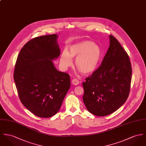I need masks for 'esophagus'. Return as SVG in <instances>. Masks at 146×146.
<instances>
[{"label": "esophagus", "mask_w": 146, "mask_h": 146, "mask_svg": "<svg viewBox=\"0 0 146 146\" xmlns=\"http://www.w3.org/2000/svg\"><path fill=\"white\" fill-rule=\"evenodd\" d=\"M72 84H73V85H74V86H77V85H78L79 82V81L77 79H73L72 80Z\"/></svg>", "instance_id": "34e87169"}]
</instances>
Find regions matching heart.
Here are the masks:
<instances>
[{
	"mask_svg": "<svg viewBox=\"0 0 146 146\" xmlns=\"http://www.w3.org/2000/svg\"><path fill=\"white\" fill-rule=\"evenodd\" d=\"M68 52L64 50L60 57V64L64 69L71 67L72 58L76 59V66L83 74L92 73L101 60L102 51L99 45L88 40H79L69 46Z\"/></svg>",
	"mask_w": 146,
	"mask_h": 146,
	"instance_id": "b5f03b06",
	"label": "heart"
}]
</instances>
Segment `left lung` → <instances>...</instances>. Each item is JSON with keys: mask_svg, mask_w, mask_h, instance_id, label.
<instances>
[{"mask_svg": "<svg viewBox=\"0 0 146 146\" xmlns=\"http://www.w3.org/2000/svg\"><path fill=\"white\" fill-rule=\"evenodd\" d=\"M110 46L101 66L83 82V100L90 113L106 116L117 111L127 100L131 64L127 53L117 39L109 36Z\"/></svg>", "mask_w": 146, "mask_h": 146, "instance_id": "left-lung-1", "label": "left lung"}]
</instances>
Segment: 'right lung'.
Masks as SVG:
<instances>
[{"mask_svg": "<svg viewBox=\"0 0 146 146\" xmlns=\"http://www.w3.org/2000/svg\"><path fill=\"white\" fill-rule=\"evenodd\" d=\"M57 34L35 38L23 46L14 72L20 100L36 116L55 115L70 87L69 74L58 71L53 60L60 49Z\"/></svg>", "mask_w": 146, "mask_h": 146, "instance_id": "right-lung-1", "label": "right lung"}]
</instances>
